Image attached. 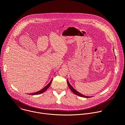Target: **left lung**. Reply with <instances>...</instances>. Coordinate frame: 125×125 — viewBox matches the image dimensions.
Segmentation results:
<instances>
[{
	"instance_id": "left-lung-1",
	"label": "left lung",
	"mask_w": 125,
	"mask_h": 125,
	"mask_svg": "<svg viewBox=\"0 0 125 125\" xmlns=\"http://www.w3.org/2000/svg\"><path fill=\"white\" fill-rule=\"evenodd\" d=\"M67 84H68V87H70V89H71V90L72 91V92H73V93H74L75 94H76V95H78V96H79L82 97H84V98H89V97H91V96H87L84 95H83V94L80 93L79 92H78L77 91H76V90L70 84V83H69V82H68V79H67Z\"/></svg>"
}]
</instances>
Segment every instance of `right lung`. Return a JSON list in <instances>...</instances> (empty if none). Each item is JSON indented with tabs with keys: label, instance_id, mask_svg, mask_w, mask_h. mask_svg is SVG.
<instances>
[{
	"label": "right lung",
	"instance_id": "1",
	"mask_svg": "<svg viewBox=\"0 0 125 125\" xmlns=\"http://www.w3.org/2000/svg\"><path fill=\"white\" fill-rule=\"evenodd\" d=\"M52 79H51V81L48 84H47L44 88H43L42 89H41V90H39V91H37V92H34V93H29H29H27V94H29V95H38V94H41V93H42L46 91L47 90V89L49 88V87L50 86V85H51V83H52Z\"/></svg>",
	"mask_w": 125,
	"mask_h": 125
}]
</instances>
